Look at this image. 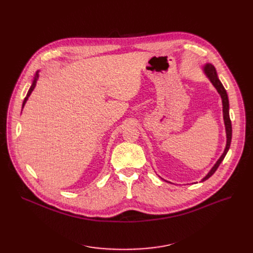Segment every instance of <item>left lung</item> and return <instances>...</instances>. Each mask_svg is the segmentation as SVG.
Segmentation results:
<instances>
[{
	"label": "left lung",
	"instance_id": "1",
	"mask_svg": "<svg viewBox=\"0 0 253 253\" xmlns=\"http://www.w3.org/2000/svg\"><path fill=\"white\" fill-rule=\"evenodd\" d=\"M204 75L208 78L209 81L211 82V84L214 86V88L216 89V91L218 92V94L220 95L221 98V102H222V116H223V122H224V127H225V135H227V143H225V148L224 151L222 153V155L219 157L218 160L216 161V163L213 165L208 173L201 179V181H204L206 179H208L212 174L214 173L216 171V169L218 168V166L220 165V163L222 162V160L224 159L225 155H227L230 145H231V141H232V123H231V119H230V103H229V97H228V93L225 91L224 87L222 86L221 82L219 81V79L217 77V73L215 68L212 64L207 63L205 66H203L202 69ZM169 182V181H167ZM171 183V182H170Z\"/></svg>",
	"mask_w": 253,
	"mask_h": 253
}]
</instances>
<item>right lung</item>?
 Returning <instances> with one entry per match:
<instances>
[{
    "label": "right lung",
    "instance_id": "right-lung-1",
    "mask_svg": "<svg viewBox=\"0 0 253 253\" xmlns=\"http://www.w3.org/2000/svg\"><path fill=\"white\" fill-rule=\"evenodd\" d=\"M39 72H40V71H38V72L36 73V75H35V78H34V80H33V83H32V86H31V88L29 89V91H28V94H26V96H25V98H24V100H23V102H22V109L24 108V105H25L26 101H28V99H29L30 95L32 94V92L34 91V89H35V87H36L37 81H38V79H39Z\"/></svg>",
    "mask_w": 253,
    "mask_h": 253
}]
</instances>
